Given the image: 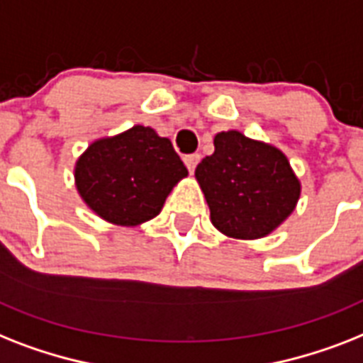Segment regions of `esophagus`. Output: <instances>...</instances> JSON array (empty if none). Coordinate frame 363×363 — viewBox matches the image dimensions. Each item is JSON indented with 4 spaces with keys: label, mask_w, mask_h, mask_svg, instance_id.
Instances as JSON below:
<instances>
[{
    "label": "esophagus",
    "mask_w": 363,
    "mask_h": 363,
    "mask_svg": "<svg viewBox=\"0 0 363 363\" xmlns=\"http://www.w3.org/2000/svg\"><path fill=\"white\" fill-rule=\"evenodd\" d=\"M199 160H201V155H186L184 156V164H186L188 172L194 173V169H196V166L199 164Z\"/></svg>",
    "instance_id": "esophagus-1"
}]
</instances>
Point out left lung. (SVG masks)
Masks as SVG:
<instances>
[{"label": "left lung", "instance_id": "8db88e82", "mask_svg": "<svg viewBox=\"0 0 363 363\" xmlns=\"http://www.w3.org/2000/svg\"><path fill=\"white\" fill-rule=\"evenodd\" d=\"M212 225L233 238L267 237L294 211L300 181L287 156L237 130L220 132L196 167Z\"/></svg>", "mask_w": 363, "mask_h": 363}]
</instances>
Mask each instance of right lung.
I'll list each match as a JSON object with an SVG mask.
<instances>
[{"label": "right lung", "instance_id": "right-lung-1", "mask_svg": "<svg viewBox=\"0 0 363 363\" xmlns=\"http://www.w3.org/2000/svg\"><path fill=\"white\" fill-rule=\"evenodd\" d=\"M186 175L172 141L141 125L91 143L74 169L87 207L117 225H140L155 218Z\"/></svg>", "mask_w": 363, "mask_h": 363}]
</instances>
